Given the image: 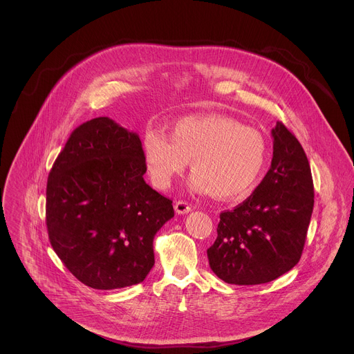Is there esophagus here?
I'll use <instances>...</instances> for the list:
<instances>
[{"instance_id":"1","label":"esophagus","mask_w":354,"mask_h":354,"mask_svg":"<svg viewBox=\"0 0 354 354\" xmlns=\"http://www.w3.org/2000/svg\"><path fill=\"white\" fill-rule=\"evenodd\" d=\"M174 207H175V212H176L178 214H187V213L192 210L190 205L186 203V201H183V200H178Z\"/></svg>"}]
</instances>
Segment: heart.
Listing matches in <instances>:
<instances>
[{"label":"heart","instance_id":"obj_1","mask_svg":"<svg viewBox=\"0 0 354 354\" xmlns=\"http://www.w3.org/2000/svg\"><path fill=\"white\" fill-rule=\"evenodd\" d=\"M142 158L158 189H168L190 161L192 192L231 200L257 187L269 161V144L259 130L232 118L196 115L172 122L167 136L147 130Z\"/></svg>","mask_w":354,"mask_h":354}]
</instances>
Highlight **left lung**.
<instances>
[{
	"label": "left lung",
	"instance_id": "1",
	"mask_svg": "<svg viewBox=\"0 0 354 354\" xmlns=\"http://www.w3.org/2000/svg\"><path fill=\"white\" fill-rule=\"evenodd\" d=\"M273 158L245 201L220 214L217 239L207 249L212 270L225 283H269L291 270L304 249L314 209L307 156L280 122L272 130Z\"/></svg>",
	"mask_w": 354,
	"mask_h": 354
}]
</instances>
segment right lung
<instances>
[{"instance_id": "add662e5", "label": "right lung", "mask_w": 354, "mask_h": 354, "mask_svg": "<svg viewBox=\"0 0 354 354\" xmlns=\"http://www.w3.org/2000/svg\"><path fill=\"white\" fill-rule=\"evenodd\" d=\"M137 133L109 118L77 127L46 189L48 239L85 286L141 283L154 266V236L174 217L172 200L145 183Z\"/></svg>"}]
</instances>
